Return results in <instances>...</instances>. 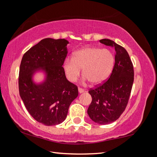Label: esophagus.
<instances>
[{
	"label": "esophagus",
	"mask_w": 157,
	"mask_h": 157,
	"mask_svg": "<svg viewBox=\"0 0 157 157\" xmlns=\"http://www.w3.org/2000/svg\"><path fill=\"white\" fill-rule=\"evenodd\" d=\"M78 91L79 94H82V93H83L84 91V90L83 89L80 88V87H78Z\"/></svg>",
	"instance_id": "34e87169"
}]
</instances>
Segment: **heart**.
Here are the masks:
<instances>
[{
  "mask_svg": "<svg viewBox=\"0 0 157 157\" xmlns=\"http://www.w3.org/2000/svg\"><path fill=\"white\" fill-rule=\"evenodd\" d=\"M115 63L111 50L95 47H85L76 51L72 59L63 62V70L71 82L78 80L82 69V75L93 85L102 83L110 75Z\"/></svg>",
  "mask_w": 157,
  "mask_h": 157,
  "instance_id": "heart-1",
  "label": "heart"
}]
</instances>
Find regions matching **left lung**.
Returning <instances> with one entry per match:
<instances>
[{
  "label": "left lung",
  "instance_id": "8db88e82",
  "mask_svg": "<svg viewBox=\"0 0 157 157\" xmlns=\"http://www.w3.org/2000/svg\"><path fill=\"white\" fill-rule=\"evenodd\" d=\"M100 42L115 49V64L108 80L89 91L92 101L87 113L95 123L107 124L118 119L125 109L134 82V68L123 47L107 39Z\"/></svg>",
  "mask_w": 157,
  "mask_h": 157
}]
</instances>
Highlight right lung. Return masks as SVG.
I'll return each instance as SVG.
<instances>
[{"label":"right lung","mask_w":157,"mask_h":157,"mask_svg":"<svg viewBox=\"0 0 157 157\" xmlns=\"http://www.w3.org/2000/svg\"><path fill=\"white\" fill-rule=\"evenodd\" d=\"M64 39H42L23 55L18 89L26 109L34 119L47 126L62 123L69 106L78 97V86L66 78L62 66L68 53ZM39 71L44 73L40 83L33 80Z\"/></svg>","instance_id":"obj_1"}]
</instances>
